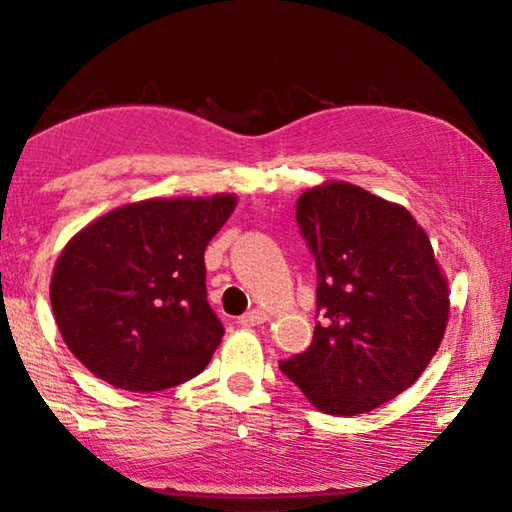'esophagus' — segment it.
<instances>
[{"mask_svg": "<svg viewBox=\"0 0 512 512\" xmlns=\"http://www.w3.org/2000/svg\"><path fill=\"white\" fill-rule=\"evenodd\" d=\"M266 320H268V316L264 314V311L253 309V311H248V314H244V316L239 318V325H244V327H257V325L266 323Z\"/></svg>", "mask_w": 512, "mask_h": 512, "instance_id": "obj_1", "label": "esophagus"}]
</instances>
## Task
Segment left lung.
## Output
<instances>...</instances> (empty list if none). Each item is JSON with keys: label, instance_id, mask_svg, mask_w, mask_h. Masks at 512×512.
Listing matches in <instances>:
<instances>
[{"label": "left lung", "instance_id": "8db88e82", "mask_svg": "<svg viewBox=\"0 0 512 512\" xmlns=\"http://www.w3.org/2000/svg\"><path fill=\"white\" fill-rule=\"evenodd\" d=\"M296 219L316 259L320 323L280 368L318 411L368 413L413 386L438 352L449 282L411 212L363 187H311Z\"/></svg>", "mask_w": 512, "mask_h": 512}]
</instances>
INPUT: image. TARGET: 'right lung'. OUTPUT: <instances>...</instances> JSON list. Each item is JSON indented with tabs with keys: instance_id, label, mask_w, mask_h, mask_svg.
<instances>
[{
	"instance_id": "right-lung-1",
	"label": "right lung",
	"mask_w": 512,
	"mask_h": 512,
	"mask_svg": "<svg viewBox=\"0 0 512 512\" xmlns=\"http://www.w3.org/2000/svg\"><path fill=\"white\" fill-rule=\"evenodd\" d=\"M235 207V194L146 198L67 241L51 275V309L69 352L94 377L155 393L210 363L223 325L207 305L203 255Z\"/></svg>"
}]
</instances>
